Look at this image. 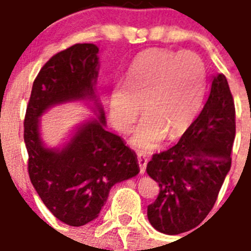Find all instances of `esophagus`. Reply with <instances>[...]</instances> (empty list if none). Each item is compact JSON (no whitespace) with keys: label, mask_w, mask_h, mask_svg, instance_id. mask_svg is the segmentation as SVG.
I'll return each mask as SVG.
<instances>
[{"label":"esophagus","mask_w":251,"mask_h":251,"mask_svg":"<svg viewBox=\"0 0 251 251\" xmlns=\"http://www.w3.org/2000/svg\"><path fill=\"white\" fill-rule=\"evenodd\" d=\"M138 164H139V171H141V174H145V171H146V166H147V158L145 155H142V154H138Z\"/></svg>","instance_id":"esophagus-1"}]
</instances>
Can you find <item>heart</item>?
I'll use <instances>...</instances> for the list:
<instances>
[{
    "label": "heart",
    "instance_id": "heart-1",
    "mask_svg": "<svg viewBox=\"0 0 251 251\" xmlns=\"http://www.w3.org/2000/svg\"><path fill=\"white\" fill-rule=\"evenodd\" d=\"M205 70L194 52L154 49L139 53L127 72L126 85L110 95V116L127 133L139 113H147L131 143L141 151L154 150L166 135L175 139L189 129L201 106Z\"/></svg>",
    "mask_w": 251,
    "mask_h": 251
}]
</instances>
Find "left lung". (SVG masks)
Here are the masks:
<instances>
[{"label": "left lung", "instance_id": "1", "mask_svg": "<svg viewBox=\"0 0 251 251\" xmlns=\"http://www.w3.org/2000/svg\"><path fill=\"white\" fill-rule=\"evenodd\" d=\"M234 137V100L226 77L219 74L204 108L179 142L154 154L147 163L149 176L160 188L147 206L149 221L156 230L180 234L202 223L230 170Z\"/></svg>", "mask_w": 251, "mask_h": 251}]
</instances>
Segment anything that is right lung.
Segmentation results:
<instances>
[{
  "mask_svg": "<svg viewBox=\"0 0 251 251\" xmlns=\"http://www.w3.org/2000/svg\"><path fill=\"white\" fill-rule=\"evenodd\" d=\"M97 53V46L77 43L53 55L34 80L25 116L30 180L50 212L70 226L99 217L113 185L139 172L135 152L105 129L104 110L95 95ZM84 98L96 101L98 118L80 126L62 151L45 148L39 117L53 104Z\"/></svg>",
  "mask_w": 251,
  "mask_h": 251,
  "instance_id": "right-lung-1",
  "label": "right lung"
}]
</instances>
